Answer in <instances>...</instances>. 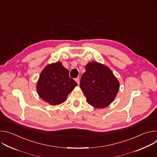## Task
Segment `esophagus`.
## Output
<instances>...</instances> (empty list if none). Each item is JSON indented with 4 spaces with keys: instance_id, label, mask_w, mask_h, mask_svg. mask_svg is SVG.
I'll use <instances>...</instances> for the list:
<instances>
[{
    "instance_id": "34e87169",
    "label": "esophagus",
    "mask_w": 157,
    "mask_h": 157,
    "mask_svg": "<svg viewBox=\"0 0 157 157\" xmlns=\"http://www.w3.org/2000/svg\"><path fill=\"white\" fill-rule=\"evenodd\" d=\"M75 81H76L77 84L79 85V78H76V79H75Z\"/></svg>"
}]
</instances>
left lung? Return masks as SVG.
<instances>
[{"label": "left lung", "instance_id": "obj_1", "mask_svg": "<svg viewBox=\"0 0 157 157\" xmlns=\"http://www.w3.org/2000/svg\"><path fill=\"white\" fill-rule=\"evenodd\" d=\"M85 68L80 87L87 103L99 109L108 106L119 91V81L107 66L98 62H89Z\"/></svg>", "mask_w": 157, "mask_h": 157}]
</instances>
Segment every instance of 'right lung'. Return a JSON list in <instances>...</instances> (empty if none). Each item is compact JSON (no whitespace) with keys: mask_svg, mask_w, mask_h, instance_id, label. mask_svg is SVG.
Instances as JSON below:
<instances>
[{"mask_svg":"<svg viewBox=\"0 0 157 157\" xmlns=\"http://www.w3.org/2000/svg\"><path fill=\"white\" fill-rule=\"evenodd\" d=\"M76 86V82L70 78L68 70L59 61L43 69L36 84V91L41 99L55 105L64 102Z\"/></svg>","mask_w":157,"mask_h":157,"instance_id":"add662e5","label":"right lung"}]
</instances>
